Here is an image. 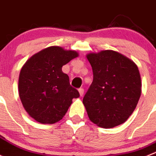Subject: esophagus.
<instances>
[{
    "label": "esophagus",
    "mask_w": 156,
    "mask_h": 156,
    "mask_svg": "<svg viewBox=\"0 0 156 156\" xmlns=\"http://www.w3.org/2000/svg\"><path fill=\"white\" fill-rule=\"evenodd\" d=\"M78 92H79L80 95H81V96H82V95H83V94H84V88H78Z\"/></svg>",
    "instance_id": "esophagus-1"
}]
</instances>
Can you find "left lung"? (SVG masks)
Masks as SVG:
<instances>
[{"label": "left lung", "mask_w": 156, "mask_h": 156, "mask_svg": "<svg viewBox=\"0 0 156 156\" xmlns=\"http://www.w3.org/2000/svg\"><path fill=\"white\" fill-rule=\"evenodd\" d=\"M93 81L83 98L92 123L112 128L124 123L132 114L141 93L137 66L130 59L113 50L87 54Z\"/></svg>", "instance_id": "obj_1"}]
</instances>
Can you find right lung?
<instances>
[{"label": "right lung", "instance_id": "add662e5", "mask_svg": "<svg viewBox=\"0 0 156 156\" xmlns=\"http://www.w3.org/2000/svg\"><path fill=\"white\" fill-rule=\"evenodd\" d=\"M78 56L74 50L50 47L30 57L19 78V92L24 109L35 120L54 123L68 111L79 92L71 86L62 67Z\"/></svg>", "mask_w": 156, "mask_h": 156}]
</instances>
